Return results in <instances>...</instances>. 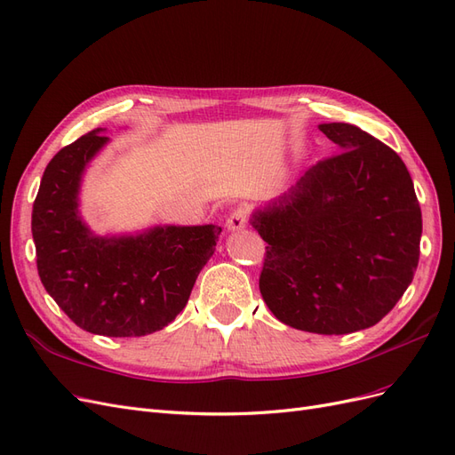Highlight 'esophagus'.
I'll use <instances>...</instances> for the list:
<instances>
[{"mask_svg":"<svg viewBox=\"0 0 455 455\" xmlns=\"http://www.w3.org/2000/svg\"><path fill=\"white\" fill-rule=\"evenodd\" d=\"M246 218H249V212H246L244 209L233 211V212L228 216V220H226V228H228L229 231H241V229H244V226H246Z\"/></svg>","mask_w":455,"mask_h":455,"instance_id":"obj_1","label":"esophagus"}]
</instances>
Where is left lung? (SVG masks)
Listing matches in <instances>:
<instances>
[{
  "mask_svg": "<svg viewBox=\"0 0 455 455\" xmlns=\"http://www.w3.org/2000/svg\"><path fill=\"white\" fill-rule=\"evenodd\" d=\"M319 129L339 154L252 212L267 243L261 298L277 319L338 336L379 323L419 261L421 209L395 151L349 123Z\"/></svg>",
  "mask_w": 455,
  "mask_h": 455,
  "instance_id": "left-lung-1",
  "label": "left lung"
}]
</instances>
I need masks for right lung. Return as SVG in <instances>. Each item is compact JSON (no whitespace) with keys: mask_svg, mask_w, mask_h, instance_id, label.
I'll return each mask as SVG.
<instances>
[{"mask_svg":"<svg viewBox=\"0 0 455 455\" xmlns=\"http://www.w3.org/2000/svg\"><path fill=\"white\" fill-rule=\"evenodd\" d=\"M94 129L51 159L32 211L37 273L49 296L91 334L136 338L176 319L222 228L154 226L96 235L79 212L84 174L109 142Z\"/></svg>","mask_w":455,"mask_h":455,"instance_id":"right-lung-1","label":"right lung"}]
</instances>
